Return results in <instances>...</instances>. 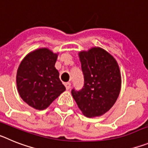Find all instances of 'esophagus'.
I'll use <instances>...</instances> for the list:
<instances>
[{
  "label": "esophagus",
  "instance_id": "1",
  "mask_svg": "<svg viewBox=\"0 0 148 148\" xmlns=\"http://www.w3.org/2000/svg\"><path fill=\"white\" fill-rule=\"evenodd\" d=\"M65 87H66V90H70V86H71V83L70 82H66V83L64 84Z\"/></svg>",
  "mask_w": 148,
  "mask_h": 148
}]
</instances>
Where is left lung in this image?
Segmentation results:
<instances>
[{
  "mask_svg": "<svg viewBox=\"0 0 148 148\" xmlns=\"http://www.w3.org/2000/svg\"><path fill=\"white\" fill-rule=\"evenodd\" d=\"M84 78L80 91L72 95L84 115L89 118L101 116L113 106L121 85L119 66L115 58L105 49L92 47L78 53Z\"/></svg>",
  "mask_w": 148,
  "mask_h": 148,
  "instance_id": "8db88e82",
  "label": "left lung"
}]
</instances>
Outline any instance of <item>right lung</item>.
<instances>
[{
	"label": "right lung",
	"instance_id": "1",
	"mask_svg": "<svg viewBox=\"0 0 148 148\" xmlns=\"http://www.w3.org/2000/svg\"><path fill=\"white\" fill-rule=\"evenodd\" d=\"M57 58L58 53L48 48H39L27 55L18 66V93L23 101L35 110L47 108L66 90L55 67Z\"/></svg>",
	"mask_w": 148,
	"mask_h": 148
}]
</instances>
